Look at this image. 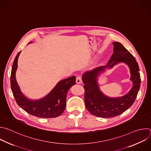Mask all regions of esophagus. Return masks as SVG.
<instances>
[{
  "label": "esophagus",
  "instance_id": "1",
  "mask_svg": "<svg viewBox=\"0 0 151 151\" xmlns=\"http://www.w3.org/2000/svg\"><path fill=\"white\" fill-rule=\"evenodd\" d=\"M81 82H82V78H81V76L77 77V78H76V83H78V84H80V83H81Z\"/></svg>",
  "mask_w": 151,
  "mask_h": 151
}]
</instances>
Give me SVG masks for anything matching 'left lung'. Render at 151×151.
Segmentation results:
<instances>
[{
    "mask_svg": "<svg viewBox=\"0 0 151 151\" xmlns=\"http://www.w3.org/2000/svg\"><path fill=\"white\" fill-rule=\"evenodd\" d=\"M112 44L113 54L106 65L86 71L82 76L84 84L86 107L90 113L98 117L109 118L122 114L133 104L140 86L139 68L134 57L120 43L115 42ZM120 62L125 63L129 67L133 86L130 91L123 97H107L100 89L97 81L98 77L106 68L111 69Z\"/></svg>",
    "mask_w": 151,
    "mask_h": 151,
    "instance_id": "left-lung-1",
    "label": "left lung"
}]
</instances>
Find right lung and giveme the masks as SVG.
<instances>
[{"label":"right lung","mask_w":151,"mask_h":151,"mask_svg":"<svg viewBox=\"0 0 151 151\" xmlns=\"http://www.w3.org/2000/svg\"><path fill=\"white\" fill-rule=\"evenodd\" d=\"M30 43L32 42L28 43ZM21 52L15 58L11 75V86L17 104L28 114L37 117L50 118L60 116L65 108L68 90L76 84V77L59 81L47 95L41 99H29L22 92L16 79L18 59Z\"/></svg>","instance_id":"obj_1"}]
</instances>
